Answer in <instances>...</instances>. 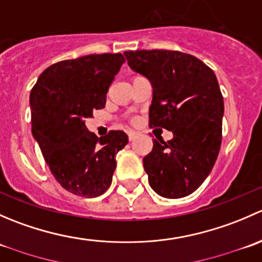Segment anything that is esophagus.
Wrapping results in <instances>:
<instances>
[{"label":"esophagus","instance_id":"1","mask_svg":"<svg viewBox=\"0 0 262 262\" xmlns=\"http://www.w3.org/2000/svg\"><path fill=\"white\" fill-rule=\"evenodd\" d=\"M136 136H137L136 132H133V130H129V132H128V138H129V141H133V139L136 138Z\"/></svg>","mask_w":262,"mask_h":262}]
</instances>
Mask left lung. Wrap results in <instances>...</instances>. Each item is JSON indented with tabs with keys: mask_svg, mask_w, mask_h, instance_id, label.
<instances>
[{
	"mask_svg": "<svg viewBox=\"0 0 262 262\" xmlns=\"http://www.w3.org/2000/svg\"><path fill=\"white\" fill-rule=\"evenodd\" d=\"M132 70L153 87L149 126L173 133L171 141L155 139L143 158L150 187L179 199L194 192L212 171L222 143L224 104L212 68L178 50L124 52Z\"/></svg>",
	"mask_w": 262,
	"mask_h": 262,
	"instance_id": "8db88e82",
	"label": "left lung"
}]
</instances>
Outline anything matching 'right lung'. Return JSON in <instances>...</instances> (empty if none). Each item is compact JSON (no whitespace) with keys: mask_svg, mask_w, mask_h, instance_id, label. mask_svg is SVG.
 <instances>
[{"mask_svg":"<svg viewBox=\"0 0 262 262\" xmlns=\"http://www.w3.org/2000/svg\"><path fill=\"white\" fill-rule=\"evenodd\" d=\"M123 62L120 53L62 60L47 68L31 90L34 138L55 180L75 195L104 194L112 185L116 155L128 143L123 130L99 138L84 125V119L105 107Z\"/></svg>","mask_w":262,"mask_h":262,"instance_id":"right-lung-1","label":"right lung"}]
</instances>
